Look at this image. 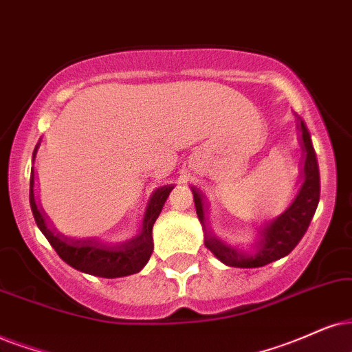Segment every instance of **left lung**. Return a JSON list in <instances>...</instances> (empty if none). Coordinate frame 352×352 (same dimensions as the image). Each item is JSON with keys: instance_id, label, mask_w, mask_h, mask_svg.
Segmentation results:
<instances>
[{"instance_id": "8db88e82", "label": "left lung", "mask_w": 352, "mask_h": 352, "mask_svg": "<svg viewBox=\"0 0 352 352\" xmlns=\"http://www.w3.org/2000/svg\"><path fill=\"white\" fill-rule=\"evenodd\" d=\"M297 130H299L300 146L304 151L300 166L302 185L291 206L281 216L276 217V221L260 230V237L253 245V252H243L217 239L206 226L203 197L199 191L191 190L198 219L204 230V245L224 265L234 266V268H260V266L273 263L294 250L309 229L320 199V172L312 138L300 117H297Z\"/></svg>"}]
</instances>
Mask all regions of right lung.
I'll use <instances>...</instances> for the list:
<instances>
[{
  "label": "right lung",
  "instance_id": "obj_1",
  "mask_svg": "<svg viewBox=\"0 0 352 352\" xmlns=\"http://www.w3.org/2000/svg\"><path fill=\"white\" fill-rule=\"evenodd\" d=\"M40 143L34 149V161L37 155ZM34 179L35 173L32 168L30 173V208H32V214L37 222L38 229L45 235L50 245L55 248V252L60 255L63 261H66L74 270L82 271L86 274L99 276V278H123V276H130L140 273L148 263L151 253H153V226L159 214H161L164 203L167 201L168 195L173 186L166 185L159 186L157 190L151 195L148 208H146L143 226H141L140 234L133 237L128 242L120 243V245H99V243H92L91 240H78L69 239L65 235L58 234L52 228L50 222L42 208L38 206L37 199H35L34 191Z\"/></svg>",
  "mask_w": 352,
  "mask_h": 352
}]
</instances>
